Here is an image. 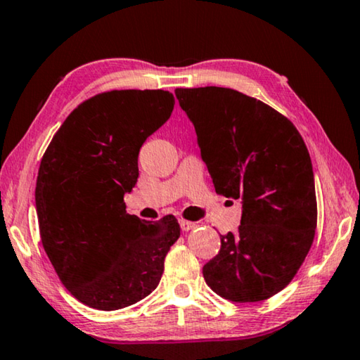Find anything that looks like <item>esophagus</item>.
Here are the masks:
<instances>
[{
	"mask_svg": "<svg viewBox=\"0 0 360 360\" xmlns=\"http://www.w3.org/2000/svg\"><path fill=\"white\" fill-rule=\"evenodd\" d=\"M180 228H181V231H191L196 228V223L186 221V219H180Z\"/></svg>",
	"mask_w": 360,
	"mask_h": 360,
	"instance_id": "esophagus-1",
	"label": "esophagus"
}]
</instances>
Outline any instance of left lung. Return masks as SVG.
Listing matches in <instances>:
<instances>
[{"instance_id":"obj_1","label":"left lung","mask_w":360,"mask_h":360,"mask_svg":"<svg viewBox=\"0 0 360 360\" xmlns=\"http://www.w3.org/2000/svg\"><path fill=\"white\" fill-rule=\"evenodd\" d=\"M198 134L215 191L242 199L238 231L202 269L232 302H261L285 289L311 248L318 209L304 139L272 107L221 86L176 88Z\"/></svg>"}]
</instances>
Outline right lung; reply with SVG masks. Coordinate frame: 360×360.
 I'll use <instances>...</instances> for the list:
<instances>
[{"label": "right lung", "instance_id": "obj_1", "mask_svg": "<svg viewBox=\"0 0 360 360\" xmlns=\"http://www.w3.org/2000/svg\"><path fill=\"white\" fill-rule=\"evenodd\" d=\"M172 93L113 90L74 109L42 156L36 212L42 247L63 285L96 310L129 307L158 286L180 237L174 215L145 221L126 213L137 156L167 122Z\"/></svg>", "mask_w": 360, "mask_h": 360}]
</instances>
